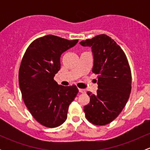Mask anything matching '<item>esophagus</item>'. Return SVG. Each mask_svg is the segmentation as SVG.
<instances>
[{"mask_svg": "<svg viewBox=\"0 0 150 150\" xmlns=\"http://www.w3.org/2000/svg\"><path fill=\"white\" fill-rule=\"evenodd\" d=\"M79 92L80 93H86V90L85 89H82V88H79Z\"/></svg>", "mask_w": 150, "mask_h": 150, "instance_id": "obj_1", "label": "esophagus"}]
</instances>
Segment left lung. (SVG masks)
<instances>
[{"instance_id": "obj_1", "label": "left lung", "mask_w": 150, "mask_h": 150, "mask_svg": "<svg viewBox=\"0 0 150 150\" xmlns=\"http://www.w3.org/2000/svg\"><path fill=\"white\" fill-rule=\"evenodd\" d=\"M91 48L92 72L97 74L96 94L88 91L90 102L84 107L87 120L96 125L111 122L126 104L131 91V72L125 53L113 39L99 35L80 43Z\"/></svg>"}]
</instances>
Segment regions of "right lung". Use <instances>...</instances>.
I'll list each match as a JSON object with an SVG mask.
<instances>
[{
	"label": "right lung",
	"mask_w": 150,
	"mask_h": 150,
	"mask_svg": "<svg viewBox=\"0 0 150 150\" xmlns=\"http://www.w3.org/2000/svg\"><path fill=\"white\" fill-rule=\"evenodd\" d=\"M78 42L48 35L35 40L22 58L19 71L22 99L33 117L48 128L65 121L78 93L76 86H63L54 80L61 67V55Z\"/></svg>",
	"instance_id": "add662e5"
}]
</instances>
